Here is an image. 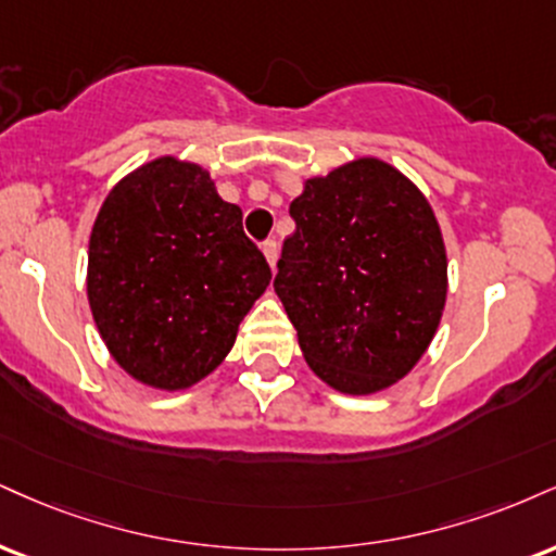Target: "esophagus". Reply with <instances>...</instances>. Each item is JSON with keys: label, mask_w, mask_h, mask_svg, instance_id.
<instances>
[{"label": "esophagus", "mask_w": 556, "mask_h": 556, "mask_svg": "<svg viewBox=\"0 0 556 556\" xmlns=\"http://www.w3.org/2000/svg\"><path fill=\"white\" fill-rule=\"evenodd\" d=\"M261 251H264V258L269 261V266L274 269V266H277V240H264V243H261Z\"/></svg>", "instance_id": "34e87169"}]
</instances>
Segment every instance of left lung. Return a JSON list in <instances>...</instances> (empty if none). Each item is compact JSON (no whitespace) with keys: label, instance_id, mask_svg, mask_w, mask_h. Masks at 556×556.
Returning a JSON list of instances; mask_svg holds the SVG:
<instances>
[{"label":"left lung","instance_id":"obj_1","mask_svg":"<svg viewBox=\"0 0 556 556\" xmlns=\"http://www.w3.org/2000/svg\"><path fill=\"white\" fill-rule=\"evenodd\" d=\"M290 214L274 292L305 363L339 393L386 391L443 318L447 258L430 202L393 165L357 157L307 178Z\"/></svg>","mask_w":556,"mask_h":556}]
</instances>
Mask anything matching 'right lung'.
Masks as SVG:
<instances>
[{
    "label": "right lung",
    "mask_w": 556,
    "mask_h": 556,
    "mask_svg": "<svg viewBox=\"0 0 556 556\" xmlns=\"http://www.w3.org/2000/svg\"><path fill=\"white\" fill-rule=\"evenodd\" d=\"M240 206L173 155L113 186L87 251V300L111 357L139 383L184 391L227 357L269 287Z\"/></svg>",
    "instance_id": "1"
}]
</instances>
